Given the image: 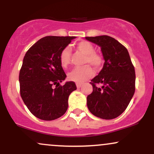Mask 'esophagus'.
<instances>
[{"instance_id":"34e87169","label":"esophagus","mask_w":154,"mask_h":154,"mask_svg":"<svg viewBox=\"0 0 154 154\" xmlns=\"http://www.w3.org/2000/svg\"><path fill=\"white\" fill-rule=\"evenodd\" d=\"M82 83H77V84H76V85H77V88H79L81 87V86H82Z\"/></svg>"}]
</instances>
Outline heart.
<instances>
[{
	"label": "heart",
	"instance_id": "b5f03b06",
	"mask_svg": "<svg viewBox=\"0 0 154 154\" xmlns=\"http://www.w3.org/2000/svg\"><path fill=\"white\" fill-rule=\"evenodd\" d=\"M76 47L77 50L85 55L83 60V63L87 64L83 66L77 67L68 74L69 80L78 83L87 80L93 75V69L88 64H91L95 69H98L103 65V58L100 54L95 52L93 45L85 40L77 43ZM70 59H71V51L69 48L65 47L60 52V63L63 68H66L69 65Z\"/></svg>",
	"mask_w": 154,
	"mask_h": 154
}]
</instances>
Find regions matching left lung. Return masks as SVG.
<instances>
[{
  "mask_svg": "<svg viewBox=\"0 0 154 154\" xmlns=\"http://www.w3.org/2000/svg\"><path fill=\"white\" fill-rule=\"evenodd\" d=\"M85 39L99 45L105 60L101 71L91 80L93 92L87 97L88 108L100 119H114L125 111L135 93V67L128 49L114 38L101 35Z\"/></svg>",
  "mask_w": 154,
  "mask_h": 154,
  "instance_id": "left-lung-1",
  "label": "left lung"
}]
</instances>
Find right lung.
Returning <instances> with one entry per match:
<instances>
[{
	"label": "right lung",
	"mask_w": 154,
	"mask_h": 154,
	"mask_svg": "<svg viewBox=\"0 0 154 154\" xmlns=\"http://www.w3.org/2000/svg\"><path fill=\"white\" fill-rule=\"evenodd\" d=\"M75 37L46 36L26 51L19 72L20 95L33 115L51 121L61 117L68 109L70 93L75 83H60L66 77L59 54Z\"/></svg>",
	"instance_id": "1"
}]
</instances>
